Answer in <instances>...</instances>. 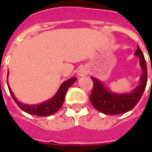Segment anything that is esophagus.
<instances>
[{"label": "esophagus", "instance_id": "34e87169", "mask_svg": "<svg viewBox=\"0 0 152 152\" xmlns=\"http://www.w3.org/2000/svg\"><path fill=\"white\" fill-rule=\"evenodd\" d=\"M87 74H88V72H87V71H86V68H84V67L80 68V69L78 71V75H79L80 76H86Z\"/></svg>", "mask_w": 152, "mask_h": 152}]
</instances>
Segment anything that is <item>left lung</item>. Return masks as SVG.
I'll return each instance as SVG.
<instances>
[{"instance_id": "1", "label": "left lung", "mask_w": 152, "mask_h": 152, "mask_svg": "<svg viewBox=\"0 0 152 152\" xmlns=\"http://www.w3.org/2000/svg\"><path fill=\"white\" fill-rule=\"evenodd\" d=\"M134 54L140 58V66L142 70V74L140 77V84L131 93H112L107 89L100 80L94 77H91L94 82V87L89 99L94 108L100 112L106 115L122 114L129 112L139 102L147 86V68L143 53L139 46H137Z\"/></svg>"}]
</instances>
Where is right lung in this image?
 Instances as JSON below:
<instances>
[{"mask_svg":"<svg viewBox=\"0 0 152 152\" xmlns=\"http://www.w3.org/2000/svg\"><path fill=\"white\" fill-rule=\"evenodd\" d=\"M76 80H77L76 77H72L71 79L64 81L60 86L58 92L55 94V95L53 96L52 99L48 100L46 102L38 104V105H28V104L22 103L15 98V94L11 91L9 85L8 88L13 99L23 112H27L28 114L33 115H37V116H48V115L54 114L61 108V107L63 106V103L64 102V98H65L67 89Z\"/></svg>","mask_w":152,"mask_h":152,"instance_id":"right-lung-1","label":"right lung"}]
</instances>
